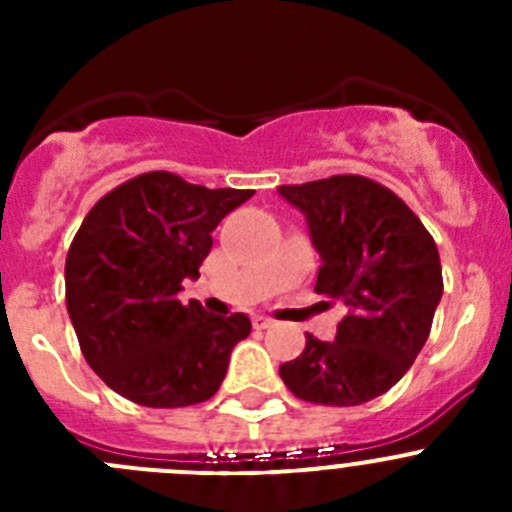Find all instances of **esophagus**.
Segmentation results:
<instances>
[{
    "label": "esophagus",
    "instance_id": "obj_1",
    "mask_svg": "<svg viewBox=\"0 0 512 512\" xmlns=\"http://www.w3.org/2000/svg\"><path fill=\"white\" fill-rule=\"evenodd\" d=\"M271 325H274V320H271V318H264V315H256V318H253V328L266 330V328H271Z\"/></svg>",
    "mask_w": 512,
    "mask_h": 512
}]
</instances>
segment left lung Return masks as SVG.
Masks as SVG:
<instances>
[{"mask_svg":"<svg viewBox=\"0 0 512 512\" xmlns=\"http://www.w3.org/2000/svg\"><path fill=\"white\" fill-rule=\"evenodd\" d=\"M320 253L315 292L341 300L336 341L307 333L305 351L279 366L292 395L351 408L395 387L431 333L443 295L436 241L418 215L382 184L338 174L284 184Z\"/></svg>","mask_w":512,"mask_h":512,"instance_id":"8db88e82","label":"left lung"}]
</instances>
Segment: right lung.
<instances>
[{
    "label": "right lung",
    "instance_id": "add662e5",
    "mask_svg": "<svg viewBox=\"0 0 512 512\" xmlns=\"http://www.w3.org/2000/svg\"><path fill=\"white\" fill-rule=\"evenodd\" d=\"M253 189H207L169 171L120 184L89 210L66 256V307L81 354L117 395L187 408L220 390L243 312L207 315L176 300L200 277L212 230Z\"/></svg>",
    "mask_w": 512,
    "mask_h": 512
}]
</instances>
